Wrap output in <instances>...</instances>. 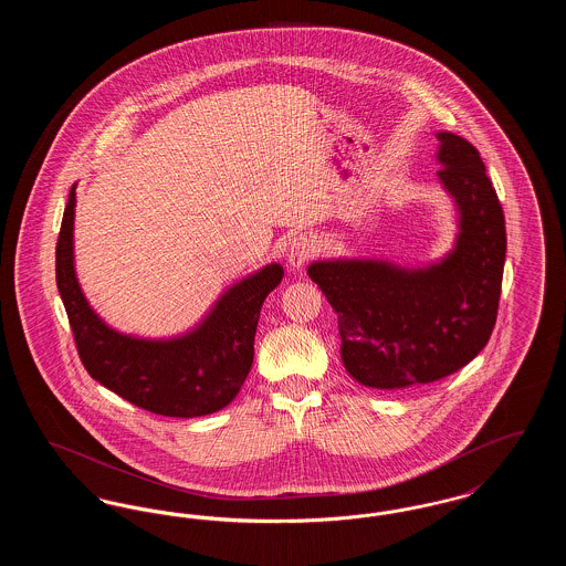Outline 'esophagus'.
<instances>
[{"label":"esophagus","instance_id":"34e87169","mask_svg":"<svg viewBox=\"0 0 566 566\" xmlns=\"http://www.w3.org/2000/svg\"><path fill=\"white\" fill-rule=\"evenodd\" d=\"M314 254H316V240L307 233L296 235L295 240L289 243V265L293 270H301Z\"/></svg>","mask_w":566,"mask_h":566}]
</instances>
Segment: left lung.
Segmentation results:
<instances>
[{"label": "left lung", "instance_id": "1", "mask_svg": "<svg viewBox=\"0 0 566 566\" xmlns=\"http://www.w3.org/2000/svg\"><path fill=\"white\" fill-rule=\"evenodd\" d=\"M437 139V176L458 208L448 256L418 270L369 259L307 270L337 314L346 371L369 388L452 376L484 350L496 323L507 250L503 208L478 148L448 132Z\"/></svg>", "mask_w": 566, "mask_h": 566}]
</instances>
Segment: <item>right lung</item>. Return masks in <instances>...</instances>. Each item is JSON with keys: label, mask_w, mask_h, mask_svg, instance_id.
<instances>
[{"label": "right lung", "mask_w": 566, "mask_h": 566, "mask_svg": "<svg viewBox=\"0 0 566 566\" xmlns=\"http://www.w3.org/2000/svg\"><path fill=\"white\" fill-rule=\"evenodd\" d=\"M76 185L56 240V289L88 376L146 411L197 418L227 407L254 360V335L265 296L284 270L271 263L231 286L192 331L174 339H139L104 323L84 298L74 270Z\"/></svg>", "instance_id": "1"}]
</instances>
